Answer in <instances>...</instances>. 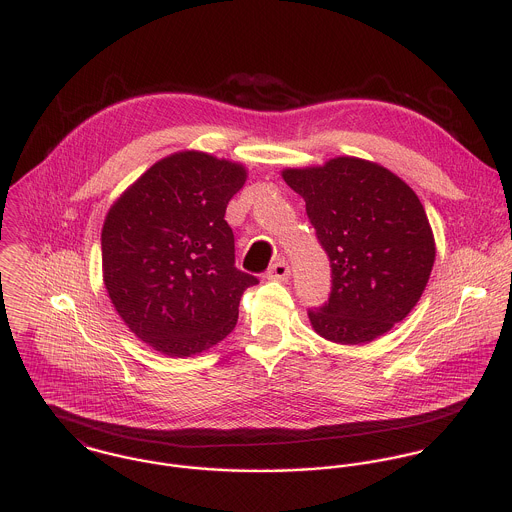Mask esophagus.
<instances>
[{
    "label": "esophagus",
    "mask_w": 512,
    "mask_h": 512,
    "mask_svg": "<svg viewBox=\"0 0 512 512\" xmlns=\"http://www.w3.org/2000/svg\"><path fill=\"white\" fill-rule=\"evenodd\" d=\"M290 264L286 262V260H278L276 264H272L270 266V270H268V278H272V280H280V282H284V280H288L290 278Z\"/></svg>",
    "instance_id": "obj_1"
}]
</instances>
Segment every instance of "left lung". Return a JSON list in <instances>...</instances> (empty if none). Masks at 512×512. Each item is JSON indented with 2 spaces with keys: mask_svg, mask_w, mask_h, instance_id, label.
Instances as JSON below:
<instances>
[{
  "mask_svg": "<svg viewBox=\"0 0 512 512\" xmlns=\"http://www.w3.org/2000/svg\"><path fill=\"white\" fill-rule=\"evenodd\" d=\"M330 258L332 292L310 308L312 328L336 343L383 336L419 302L435 262V240L417 194L393 172L353 157L288 169Z\"/></svg>",
  "mask_w": 512,
  "mask_h": 512,
  "instance_id": "1",
  "label": "left lung"
}]
</instances>
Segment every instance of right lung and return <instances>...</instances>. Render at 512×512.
I'll list each match as a JSON object with an SVG mask.
<instances>
[{"instance_id": "right-lung-1", "label": "right lung", "mask_w": 512, "mask_h": 512, "mask_svg": "<svg viewBox=\"0 0 512 512\" xmlns=\"http://www.w3.org/2000/svg\"><path fill=\"white\" fill-rule=\"evenodd\" d=\"M242 165L176 153L145 172L109 210L101 234L109 298L131 332L171 357L224 340L258 278L236 268L224 220Z\"/></svg>"}]
</instances>
